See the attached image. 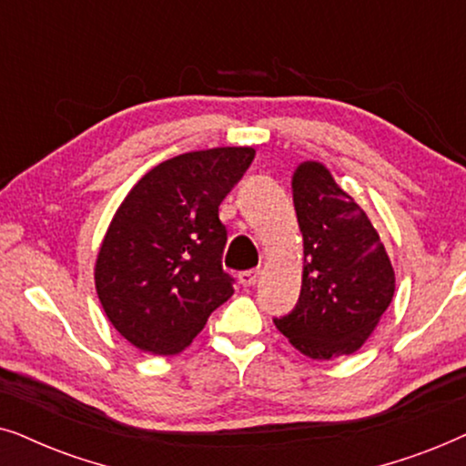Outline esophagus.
Instances as JSON below:
<instances>
[{
	"label": "esophagus",
	"mask_w": 466,
	"mask_h": 466,
	"mask_svg": "<svg viewBox=\"0 0 466 466\" xmlns=\"http://www.w3.org/2000/svg\"><path fill=\"white\" fill-rule=\"evenodd\" d=\"M258 275H259V270H243V272H238V283L243 285V288H251V285H256Z\"/></svg>",
	"instance_id": "esophagus-1"
}]
</instances>
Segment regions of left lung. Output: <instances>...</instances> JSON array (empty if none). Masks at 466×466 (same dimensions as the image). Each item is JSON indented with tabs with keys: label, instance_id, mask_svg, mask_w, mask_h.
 <instances>
[{
	"label": "left lung",
	"instance_id": "1",
	"mask_svg": "<svg viewBox=\"0 0 466 466\" xmlns=\"http://www.w3.org/2000/svg\"><path fill=\"white\" fill-rule=\"evenodd\" d=\"M291 196L305 247L302 289L275 326L307 358L351 356L392 302V262L367 213L324 164L302 161Z\"/></svg>",
	"mask_w": 466,
	"mask_h": 466
}]
</instances>
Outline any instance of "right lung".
Instances as JSON below:
<instances>
[{"label":"right lung","instance_id":"add662e5","mask_svg":"<svg viewBox=\"0 0 466 466\" xmlns=\"http://www.w3.org/2000/svg\"><path fill=\"white\" fill-rule=\"evenodd\" d=\"M256 157L215 147L161 161L129 189L104 234L96 291L115 330L140 351H183L234 294L221 268L219 204Z\"/></svg>","mask_w":466,"mask_h":466}]
</instances>
